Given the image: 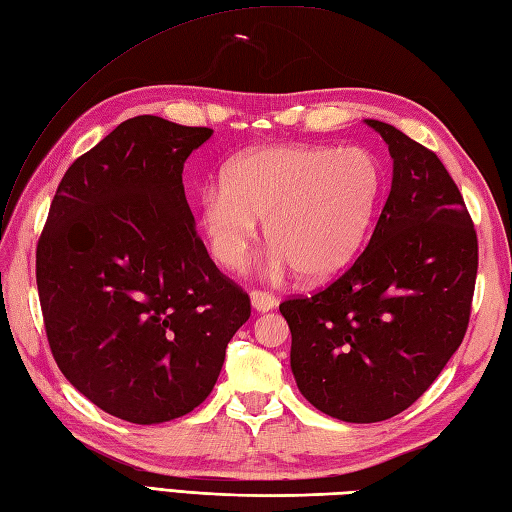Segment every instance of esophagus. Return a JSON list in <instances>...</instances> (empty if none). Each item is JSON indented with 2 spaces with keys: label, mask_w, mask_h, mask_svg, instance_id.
<instances>
[{
  "label": "esophagus",
  "mask_w": 512,
  "mask_h": 512,
  "mask_svg": "<svg viewBox=\"0 0 512 512\" xmlns=\"http://www.w3.org/2000/svg\"><path fill=\"white\" fill-rule=\"evenodd\" d=\"M251 303L257 312H270L277 307V299L270 292L264 290H253L251 292Z\"/></svg>",
  "instance_id": "esophagus-1"
}]
</instances>
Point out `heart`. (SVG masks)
Wrapping results in <instances>:
<instances>
[{
    "instance_id": "obj_1",
    "label": "heart",
    "mask_w": 512,
    "mask_h": 512,
    "mask_svg": "<svg viewBox=\"0 0 512 512\" xmlns=\"http://www.w3.org/2000/svg\"><path fill=\"white\" fill-rule=\"evenodd\" d=\"M382 192V170L360 146H268L222 170L200 194V222L224 266L242 264L266 218L272 266L303 279L334 275L362 246Z\"/></svg>"
}]
</instances>
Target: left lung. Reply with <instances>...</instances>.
Returning a JSON list of instances; mask_svg holds the SVG:
<instances>
[{"instance_id": "left-lung-1", "label": "left lung", "mask_w": 512, "mask_h": 512, "mask_svg": "<svg viewBox=\"0 0 512 512\" xmlns=\"http://www.w3.org/2000/svg\"><path fill=\"white\" fill-rule=\"evenodd\" d=\"M388 144L392 185L360 257L312 296L279 310L303 397L349 423L410 408L467 334L478 235L454 178L432 150L366 120Z\"/></svg>"}]
</instances>
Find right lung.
I'll return each mask as SVG.
<instances>
[{"label":"right lung","instance_id":"1","mask_svg":"<svg viewBox=\"0 0 512 512\" xmlns=\"http://www.w3.org/2000/svg\"><path fill=\"white\" fill-rule=\"evenodd\" d=\"M213 135L157 115L122 122L69 165L37 244L45 334L69 384L139 425L209 397L251 299L194 227L183 163Z\"/></svg>","mask_w":512,"mask_h":512}]
</instances>
